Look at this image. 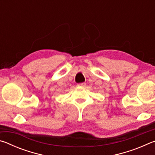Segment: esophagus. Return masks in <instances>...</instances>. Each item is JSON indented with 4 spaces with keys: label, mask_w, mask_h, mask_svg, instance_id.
<instances>
[{
    "label": "esophagus",
    "mask_w": 155,
    "mask_h": 155,
    "mask_svg": "<svg viewBox=\"0 0 155 155\" xmlns=\"http://www.w3.org/2000/svg\"><path fill=\"white\" fill-rule=\"evenodd\" d=\"M86 83H78V86H81V87H85Z\"/></svg>",
    "instance_id": "esophagus-1"
}]
</instances>
